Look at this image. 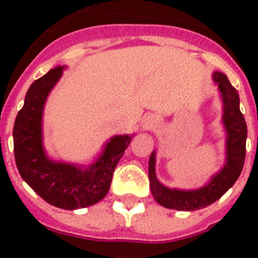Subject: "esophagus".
I'll return each mask as SVG.
<instances>
[{"mask_svg": "<svg viewBox=\"0 0 258 258\" xmlns=\"http://www.w3.org/2000/svg\"><path fill=\"white\" fill-rule=\"evenodd\" d=\"M151 127H154V120L146 119V120L143 121V130H149L151 128Z\"/></svg>", "mask_w": 258, "mask_h": 258, "instance_id": "obj_1", "label": "esophagus"}]
</instances>
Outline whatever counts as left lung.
Wrapping results in <instances>:
<instances>
[{"label":"left lung","mask_w":258,"mask_h":258,"mask_svg":"<svg viewBox=\"0 0 258 258\" xmlns=\"http://www.w3.org/2000/svg\"><path fill=\"white\" fill-rule=\"evenodd\" d=\"M213 82L218 87L222 101V124L226 133L225 165L202 187L192 190L171 188L165 186L157 178V150H154L149 159L150 188L154 200L163 208L175 209L180 212H192L206 208L220 200L234 184L242 171L246 154L248 128L244 115L240 111V96L226 75L220 71L213 72Z\"/></svg>","instance_id":"obj_1"}]
</instances>
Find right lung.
Returning a JSON list of instances; mask_svg holds the SVG:
<instances>
[{"instance_id": "right-lung-1", "label": "right lung", "mask_w": 258, "mask_h": 258, "mask_svg": "<svg viewBox=\"0 0 258 258\" xmlns=\"http://www.w3.org/2000/svg\"><path fill=\"white\" fill-rule=\"evenodd\" d=\"M64 70L66 67L50 70L28 89L24 107L14 121V159L22 179L42 200L56 208L76 210L97 204L107 196L113 170L134 134L109 138L99 157L88 166L49 158L44 149L42 115L46 99Z\"/></svg>"}]
</instances>
